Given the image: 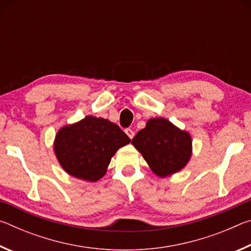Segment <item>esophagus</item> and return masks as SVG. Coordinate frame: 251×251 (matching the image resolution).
<instances>
[{"label": "esophagus", "mask_w": 251, "mask_h": 251, "mask_svg": "<svg viewBox=\"0 0 251 251\" xmlns=\"http://www.w3.org/2000/svg\"><path fill=\"white\" fill-rule=\"evenodd\" d=\"M125 133L127 134V136H128V137L131 139L134 137V135H135V133H134V130L131 129V128H126L125 129Z\"/></svg>", "instance_id": "esophagus-1"}]
</instances>
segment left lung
Segmentation results:
<instances>
[{
	"label": "left lung",
	"mask_w": 251,
	"mask_h": 251,
	"mask_svg": "<svg viewBox=\"0 0 251 251\" xmlns=\"http://www.w3.org/2000/svg\"><path fill=\"white\" fill-rule=\"evenodd\" d=\"M131 144L147 161L151 172L167 177L181 171L192 156V136L166 118L148 120L145 128L135 135Z\"/></svg>",
	"instance_id": "obj_1"
}]
</instances>
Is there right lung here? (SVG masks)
<instances>
[{"mask_svg":"<svg viewBox=\"0 0 251 251\" xmlns=\"http://www.w3.org/2000/svg\"><path fill=\"white\" fill-rule=\"evenodd\" d=\"M129 143L130 138L116 124L90 115L59 128L54 152L69 175L97 181L106 174L115 152Z\"/></svg>","mask_w":251,"mask_h":251,"instance_id":"obj_1","label":"right lung"}]
</instances>
